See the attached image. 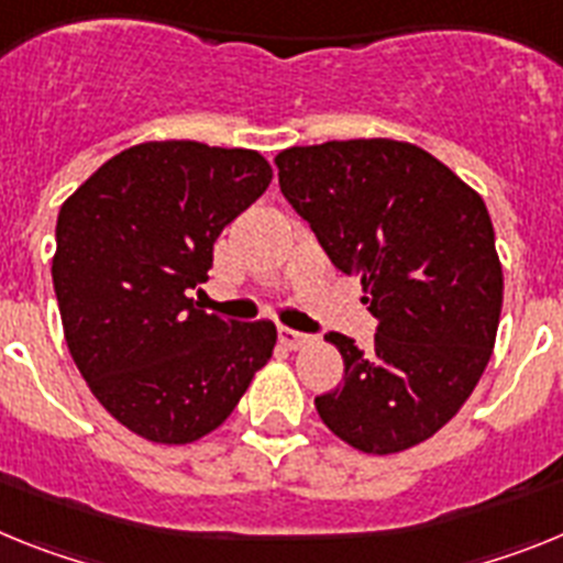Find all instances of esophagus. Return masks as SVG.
I'll return each instance as SVG.
<instances>
[{"instance_id": "esophagus-1", "label": "esophagus", "mask_w": 563, "mask_h": 563, "mask_svg": "<svg viewBox=\"0 0 563 563\" xmlns=\"http://www.w3.org/2000/svg\"><path fill=\"white\" fill-rule=\"evenodd\" d=\"M277 336H280L283 345H286V349H291V351L306 349V345L311 342L309 334H300V331H295V329H280V331H277Z\"/></svg>"}]
</instances>
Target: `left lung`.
<instances>
[{"label":"left lung","instance_id":"1","mask_svg":"<svg viewBox=\"0 0 563 563\" xmlns=\"http://www.w3.org/2000/svg\"><path fill=\"white\" fill-rule=\"evenodd\" d=\"M280 192L376 317L368 351L329 334L345 363L314 399L334 437L374 456L451 422L490 363L505 277L485 200L417 144L390 139L288 146Z\"/></svg>","mask_w":563,"mask_h":563}]
</instances>
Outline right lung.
Returning <instances> with one entry per match:
<instances>
[{
  "mask_svg": "<svg viewBox=\"0 0 563 563\" xmlns=\"http://www.w3.org/2000/svg\"><path fill=\"white\" fill-rule=\"evenodd\" d=\"M272 184L254 150L146 141L62 203L53 288L73 363L110 417L158 444L221 428L272 360L275 322L195 306L223 227Z\"/></svg>",
  "mask_w": 563,
  "mask_h": 563,
  "instance_id": "add662e5",
  "label": "right lung"
}]
</instances>
